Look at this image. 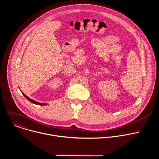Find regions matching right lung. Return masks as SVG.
Here are the masks:
<instances>
[{
    "label": "right lung",
    "instance_id": "1",
    "mask_svg": "<svg viewBox=\"0 0 159 159\" xmlns=\"http://www.w3.org/2000/svg\"><path fill=\"white\" fill-rule=\"evenodd\" d=\"M22 93V94L24 95V96L28 100V101H30L31 102H32V103H33V104H37V105H40V106H44V105H45L46 104H44V103H40V102H37V101H34V100H33V99H30V98H28L27 96H26L23 93Z\"/></svg>",
    "mask_w": 159,
    "mask_h": 159
}]
</instances>
